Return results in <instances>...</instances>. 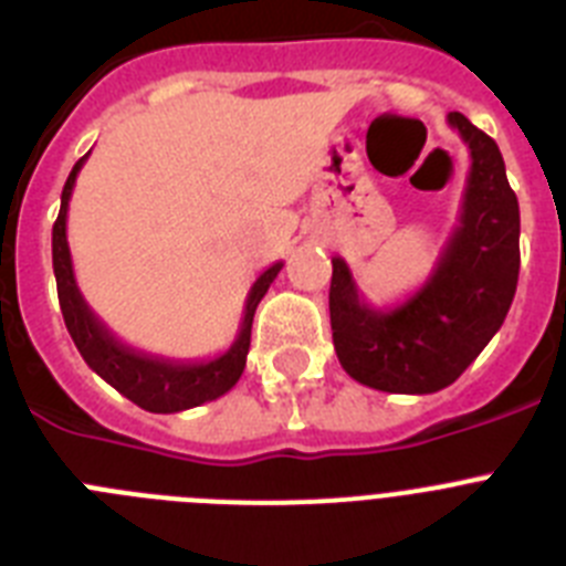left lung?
I'll return each mask as SVG.
<instances>
[{
    "label": "left lung",
    "mask_w": 566,
    "mask_h": 566,
    "mask_svg": "<svg viewBox=\"0 0 566 566\" xmlns=\"http://www.w3.org/2000/svg\"><path fill=\"white\" fill-rule=\"evenodd\" d=\"M448 124L470 149L459 223L431 277L394 308L359 294L343 258H332L334 352L348 377L388 394H433L462 377L502 328L518 283V201L496 142L464 118Z\"/></svg>",
    "instance_id": "obj_1"
}]
</instances>
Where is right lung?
I'll list each match as a JSON object with an SVG mask.
<instances>
[{"instance_id": "right-lung-1", "label": "right lung", "mask_w": 566, "mask_h": 566, "mask_svg": "<svg viewBox=\"0 0 566 566\" xmlns=\"http://www.w3.org/2000/svg\"><path fill=\"white\" fill-rule=\"evenodd\" d=\"M87 155L78 158L73 172L67 175V184L62 189V209H59V218L53 223V272H56L59 306H62L64 326H67L73 343H76L78 354L104 382L113 385L115 391L124 394L129 402H135L149 413H178L195 408V405L223 397L227 391H232V385L238 382L243 368H247L254 308L263 300V294L269 292L283 263H272L266 272L254 280L247 294L238 337H234V343L229 345L227 352L218 354L214 359H195V363L192 359L189 363L187 359H167L138 352L133 345L122 343L93 314V308L84 303L76 274H73V258H70L67 247L70 195H73L76 175L82 172Z\"/></svg>"}]
</instances>
